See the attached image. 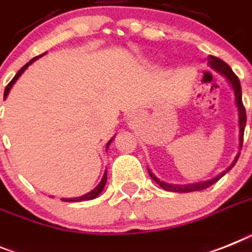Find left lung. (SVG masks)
Listing matches in <instances>:
<instances>
[{
	"instance_id": "1",
	"label": "left lung",
	"mask_w": 252,
	"mask_h": 252,
	"mask_svg": "<svg viewBox=\"0 0 252 252\" xmlns=\"http://www.w3.org/2000/svg\"><path fill=\"white\" fill-rule=\"evenodd\" d=\"M208 64H209L210 67L213 68L214 71H217L218 74H220L222 76H224L227 79V81L229 83V85L233 89L234 93V100H236V105H237V111H238V125H240V135H238V148L240 150L242 149V143H244V131H245V126H246V111H245L244 103H242V92H241V84L240 80H238V77L234 75V72L232 71V68L229 67L228 64L225 63L224 61H222L218 57H214V56H208ZM238 157H240V153H238L236 158H234L233 163L229 165L228 168L223 171L220 175H218L217 177L212 178V180H208V181L204 182H196V184H189V185H172V184H167V182L160 181L157 176H154L150 169H148L149 172L150 177L157 182V184L160 186L162 189L167 191H172V192H192V191H201L208 189L209 186H212L213 184H216L218 180L223 177V176L229 171V169L236 164L237 162Z\"/></svg>"
}]
</instances>
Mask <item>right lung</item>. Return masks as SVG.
Instances as JSON below:
<instances>
[{"label": "right lung", "mask_w": 252, "mask_h": 252, "mask_svg": "<svg viewBox=\"0 0 252 252\" xmlns=\"http://www.w3.org/2000/svg\"><path fill=\"white\" fill-rule=\"evenodd\" d=\"M44 55H46V53H43V55H40V56H36V57H34L33 60H30V61L28 62L27 64H24L23 67H21L20 70H19L18 74L15 75L14 79H12V80L10 81V83H8L7 87H6L5 93H3V99H6V98H7V95H8V93H10V90H11L12 85H14V84L16 83V81H18V79L21 76V75H23L24 71L27 70V68L29 67L30 64L33 63V62L35 61V60H38V59H39V57H42V56H44ZM113 137H115V136H113ZM113 137H112L111 140H109L108 143H107V147H105V152H107V149H108L109 144H111L112 140H113ZM105 182H107V169H105L104 175H103V177H102V180H100V182H99V184H98V186H96V188L94 189V190H92V191H90V192L85 193V195H83V196H79V197H68V199H66V197H62L61 200H62V201H67V203H77V201H85V200H93V199H95V197L98 196V195H99L100 192H102L103 189H104V186H105Z\"/></svg>", "instance_id": "right-lung-1"}]
</instances>
